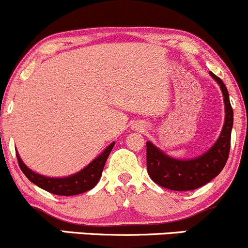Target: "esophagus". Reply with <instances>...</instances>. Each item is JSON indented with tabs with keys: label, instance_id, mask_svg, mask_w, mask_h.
Masks as SVG:
<instances>
[{
	"label": "esophagus",
	"instance_id": "obj_1",
	"mask_svg": "<svg viewBox=\"0 0 248 248\" xmlns=\"http://www.w3.org/2000/svg\"><path fill=\"white\" fill-rule=\"evenodd\" d=\"M138 127H140V126H138ZM140 130H142V129H140Z\"/></svg>",
	"mask_w": 248,
	"mask_h": 248
}]
</instances>
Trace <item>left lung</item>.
Here are the masks:
<instances>
[{
	"label": "left lung",
	"instance_id": "obj_1",
	"mask_svg": "<svg viewBox=\"0 0 248 248\" xmlns=\"http://www.w3.org/2000/svg\"><path fill=\"white\" fill-rule=\"evenodd\" d=\"M220 85L225 103V123L215 144L203 155L191 159H176L168 156L151 142H146V167L154 182L170 190H194L217 177L225 167L230 155L231 134L233 127V108L225 84L209 72Z\"/></svg>",
	"mask_w": 248,
	"mask_h": 248
}]
</instances>
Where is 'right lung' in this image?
<instances>
[{
    "label": "right lung",
    "mask_w": 248,
    "mask_h": 248,
    "mask_svg": "<svg viewBox=\"0 0 248 248\" xmlns=\"http://www.w3.org/2000/svg\"><path fill=\"white\" fill-rule=\"evenodd\" d=\"M113 145L114 142L111 143V144L108 145L97 158L93 159L89 166L85 167L84 169L80 170V171H78L77 174L71 175V176L61 178L47 177L44 176V175L36 174V172H34L33 170L29 169V168L23 163L22 159L20 158V155H18L17 153L16 157L21 170H22L23 174L26 175V177H27L31 183H34V185H36L40 188L45 189V190L48 191V193L55 194V195L72 196L85 193V191L90 190V189H92L95 185H97L98 181L102 177L104 166H105L106 159H108V155H110Z\"/></svg>",
    "instance_id": "1"
}]
</instances>
